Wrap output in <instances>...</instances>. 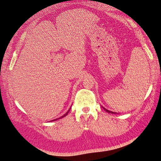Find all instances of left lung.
Instances as JSON below:
<instances>
[{
    "label": "left lung",
    "instance_id": "obj_1",
    "mask_svg": "<svg viewBox=\"0 0 161 161\" xmlns=\"http://www.w3.org/2000/svg\"><path fill=\"white\" fill-rule=\"evenodd\" d=\"M104 108V110H106V112H108V113H111V114H115V112H111V111H108V110H107L105 108Z\"/></svg>",
    "mask_w": 161,
    "mask_h": 161
}]
</instances>
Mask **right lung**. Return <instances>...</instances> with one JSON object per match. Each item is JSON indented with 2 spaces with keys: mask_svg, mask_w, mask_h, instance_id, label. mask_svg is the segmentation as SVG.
<instances>
[{
  "mask_svg": "<svg viewBox=\"0 0 161 161\" xmlns=\"http://www.w3.org/2000/svg\"><path fill=\"white\" fill-rule=\"evenodd\" d=\"M70 108H69V110L68 111V112H67L65 113V114H64L63 116H62V117H60L59 119H61V118H63V117H65L66 115H68V112H69V111H70ZM57 119H54L53 121H55V120H57Z\"/></svg>",
  "mask_w": 161,
  "mask_h": 161,
  "instance_id": "obj_1",
  "label": "right lung"
}]
</instances>
